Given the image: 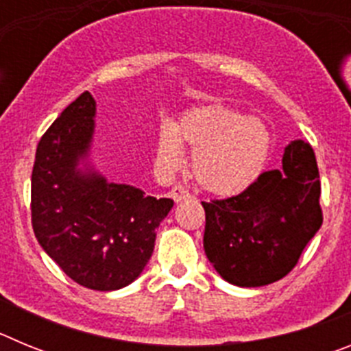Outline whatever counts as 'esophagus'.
<instances>
[{
    "label": "esophagus",
    "mask_w": 351,
    "mask_h": 351,
    "mask_svg": "<svg viewBox=\"0 0 351 351\" xmlns=\"http://www.w3.org/2000/svg\"><path fill=\"white\" fill-rule=\"evenodd\" d=\"M170 197L173 198V202H182V200H186V198H190V193H188V190H186V188L176 184L172 190H170Z\"/></svg>",
    "instance_id": "obj_1"
}]
</instances>
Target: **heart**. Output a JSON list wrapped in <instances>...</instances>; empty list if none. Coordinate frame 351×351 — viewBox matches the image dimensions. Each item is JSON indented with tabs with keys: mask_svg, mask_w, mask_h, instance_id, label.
Here are the masks:
<instances>
[{
	"mask_svg": "<svg viewBox=\"0 0 351 351\" xmlns=\"http://www.w3.org/2000/svg\"><path fill=\"white\" fill-rule=\"evenodd\" d=\"M181 142L193 149L191 172L216 195L244 191L262 173L271 151V133L256 117L225 105H207L184 114L178 125L158 133V158L167 169L182 161Z\"/></svg>",
	"mask_w": 351,
	"mask_h": 351,
	"instance_id": "heart-1",
	"label": "heart"
}]
</instances>
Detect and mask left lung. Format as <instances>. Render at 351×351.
Listing matches in <instances>:
<instances>
[{"instance_id":"left-lung-1","label":"left lung","mask_w":351,"mask_h":351,"mask_svg":"<svg viewBox=\"0 0 351 351\" xmlns=\"http://www.w3.org/2000/svg\"><path fill=\"white\" fill-rule=\"evenodd\" d=\"M320 173L313 147L291 141L283 169L262 172L234 197L202 202L204 250L223 280L263 287L295 267L324 221Z\"/></svg>"}]
</instances>
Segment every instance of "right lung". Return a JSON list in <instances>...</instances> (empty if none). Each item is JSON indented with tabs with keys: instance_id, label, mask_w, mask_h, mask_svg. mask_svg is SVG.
Segmentation results:
<instances>
[{
	"instance_id": "obj_1",
	"label": "right lung",
	"mask_w": 351,
	"mask_h": 351,
	"mask_svg": "<svg viewBox=\"0 0 351 351\" xmlns=\"http://www.w3.org/2000/svg\"><path fill=\"white\" fill-rule=\"evenodd\" d=\"M95 110L93 96L84 91L40 138L31 173V225L68 278L108 291L141 276L173 200L75 169L91 144Z\"/></svg>"
}]
</instances>
